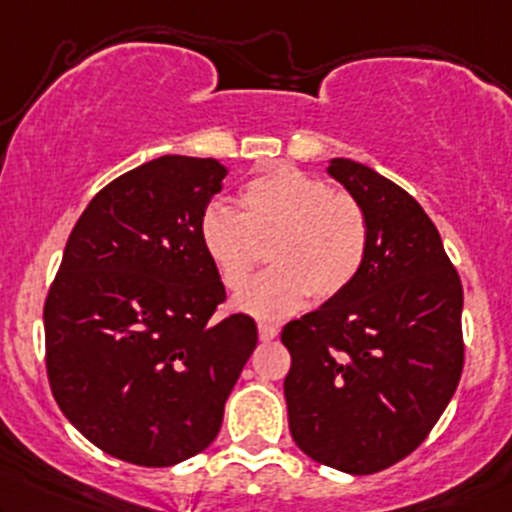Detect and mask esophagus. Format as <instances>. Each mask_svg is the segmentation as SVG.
<instances>
[{
  "instance_id": "1",
  "label": "esophagus",
  "mask_w": 512,
  "mask_h": 512,
  "mask_svg": "<svg viewBox=\"0 0 512 512\" xmlns=\"http://www.w3.org/2000/svg\"><path fill=\"white\" fill-rule=\"evenodd\" d=\"M257 330H260V340L262 342H272L279 335V325L277 323H267V320H260V323H257Z\"/></svg>"
}]
</instances>
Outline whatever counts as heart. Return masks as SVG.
Wrapping results in <instances>:
<instances>
[{
    "mask_svg": "<svg viewBox=\"0 0 512 512\" xmlns=\"http://www.w3.org/2000/svg\"><path fill=\"white\" fill-rule=\"evenodd\" d=\"M199 240L230 291L247 282L269 247L274 267L235 306L257 318H284L311 294L330 301L350 289L367 260L369 223L355 196L296 167H277L240 189V213L209 206Z\"/></svg>",
    "mask_w": 512,
    "mask_h": 512,
    "instance_id": "obj_1",
    "label": "heart"
}]
</instances>
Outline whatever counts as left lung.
Instances as JSON below:
<instances>
[{
  "mask_svg": "<svg viewBox=\"0 0 512 512\" xmlns=\"http://www.w3.org/2000/svg\"><path fill=\"white\" fill-rule=\"evenodd\" d=\"M328 172L364 209L369 250L350 289L284 325V396L301 452L362 476L406 459L445 413L464 369V291L406 189L345 157Z\"/></svg>",
  "mask_w": 512,
  "mask_h": 512,
  "instance_id": "left-lung-1",
  "label": "left lung"
}]
</instances>
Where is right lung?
<instances>
[{"instance_id":"1","label":"right lung","mask_w":512,"mask_h":512,"mask_svg":"<svg viewBox=\"0 0 512 512\" xmlns=\"http://www.w3.org/2000/svg\"><path fill=\"white\" fill-rule=\"evenodd\" d=\"M226 174L213 157L165 155L116 177L82 211L48 289L50 391L121 462L204 452L257 347L250 316L216 318L226 286L199 240Z\"/></svg>"}]
</instances>
